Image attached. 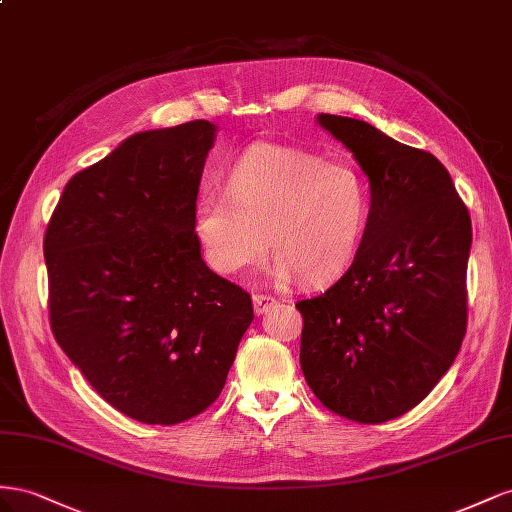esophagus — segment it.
I'll use <instances>...</instances> for the list:
<instances>
[{"label":"esophagus","instance_id":"obj_1","mask_svg":"<svg viewBox=\"0 0 512 512\" xmlns=\"http://www.w3.org/2000/svg\"><path fill=\"white\" fill-rule=\"evenodd\" d=\"M274 304H276V300L272 296H268V294H255L253 296V309H255L257 315L268 313Z\"/></svg>","mask_w":512,"mask_h":512}]
</instances>
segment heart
I'll use <instances>...</instances> for the list:
<instances>
[{"mask_svg":"<svg viewBox=\"0 0 512 512\" xmlns=\"http://www.w3.org/2000/svg\"><path fill=\"white\" fill-rule=\"evenodd\" d=\"M369 208V186L352 165L257 143L227 167L225 193H199L193 227L218 274L253 270L270 248L274 279L326 285L354 264Z\"/></svg>","mask_w":512,"mask_h":512,"instance_id":"b5f03b06","label":"heart"}]
</instances>
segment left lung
<instances>
[{
	"instance_id": "1",
	"label": "left lung",
	"mask_w": 512,
	"mask_h": 512,
	"mask_svg": "<svg viewBox=\"0 0 512 512\" xmlns=\"http://www.w3.org/2000/svg\"><path fill=\"white\" fill-rule=\"evenodd\" d=\"M317 124L354 154L371 208L354 264L296 304L300 367L328 410L377 425L416 407L459 354L472 221L433 154L343 115Z\"/></svg>"
}]
</instances>
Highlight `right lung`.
<instances>
[{
    "label": "right lung",
    "mask_w": 512,
    "mask_h": 512,
    "mask_svg": "<svg viewBox=\"0 0 512 512\" xmlns=\"http://www.w3.org/2000/svg\"><path fill=\"white\" fill-rule=\"evenodd\" d=\"M216 126L130 135L72 175L45 233L55 341L115 410L178 425L221 394L251 296L201 259L193 208Z\"/></svg>",
    "instance_id": "right-lung-1"
}]
</instances>
